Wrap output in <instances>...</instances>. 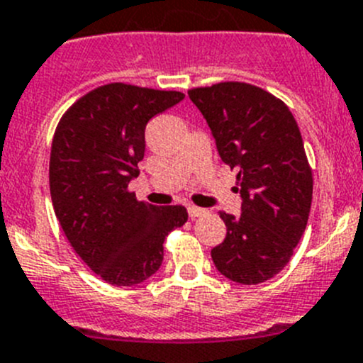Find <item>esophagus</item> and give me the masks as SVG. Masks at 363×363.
Masks as SVG:
<instances>
[{"instance_id": "obj_1", "label": "esophagus", "mask_w": 363, "mask_h": 363, "mask_svg": "<svg viewBox=\"0 0 363 363\" xmlns=\"http://www.w3.org/2000/svg\"><path fill=\"white\" fill-rule=\"evenodd\" d=\"M187 211H189V216H191V218H199V216H203L205 212H207L205 208L196 207V205H189Z\"/></svg>"}]
</instances>
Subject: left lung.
<instances>
[{
    "label": "left lung",
    "instance_id": "1",
    "mask_svg": "<svg viewBox=\"0 0 363 363\" xmlns=\"http://www.w3.org/2000/svg\"><path fill=\"white\" fill-rule=\"evenodd\" d=\"M189 99L211 128L219 156L238 171L241 214L211 255L221 275L259 284L288 264L308 225L313 178L288 106L247 82L196 88Z\"/></svg>",
    "mask_w": 363,
    "mask_h": 363
}]
</instances>
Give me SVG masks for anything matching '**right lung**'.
<instances>
[{
  "mask_svg": "<svg viewBox=\"0 0 363 363\" xmlns=\"http://www.w3.org/2000/svg\"><path fill=\"white\" fill-rule=\"evenodd\" d=\"M184 93L101 86L77 101L57 125L50 155V194L73 250L113 286H135L164 261V241L187 221L182 205L136 201L145 125L184 101Z\"/></svg>",
  "mask_w": 363,
  "mask_h": 363,
  "instance_id": "1",
  "label": "right lung"
}]
</instances>
